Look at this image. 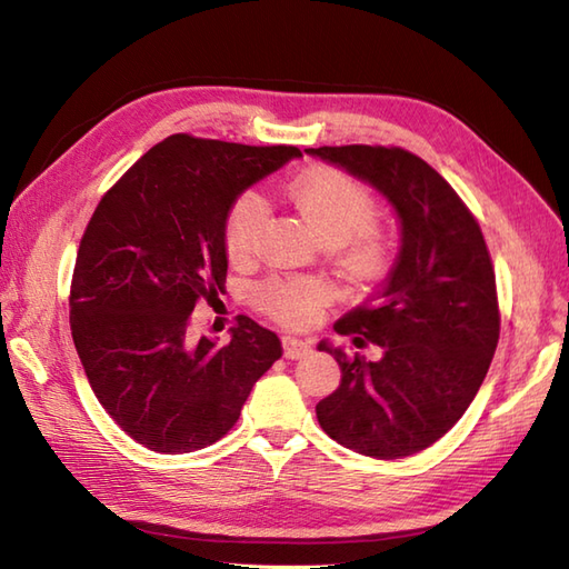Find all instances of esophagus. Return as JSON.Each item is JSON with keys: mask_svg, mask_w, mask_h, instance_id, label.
<instances>
[{"mask_svg": "<svg viewBox=\"0 0 569 569\" xmlns=\"http://www.w3.org/2000/svg\"><path fill=\"white\" fill-rule=\"evenodd\" d=\"M310 355V345L298 340V337H283V357L286 359H303Z\"/></svg>", "mask_w": 569, "mask_h": 569, "instance_id": "34e87169", "label": "esophagus"}]
</instances>
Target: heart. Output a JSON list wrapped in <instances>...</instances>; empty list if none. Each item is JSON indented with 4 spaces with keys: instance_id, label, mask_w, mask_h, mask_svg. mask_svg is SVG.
I'll return each mask as SVG.
<instances>
[{
    "instance_id": "obj_1",
    "label": "heart",
    "mask_w": 569,
    "mask_h": 569,
    "mask_svg": "<svg viewBox=\"0 0 569 569\" xmlns=\"http://www.w3.org/2000/svg\"><path fill=\"white\" fill-rule=\"evenodd\" d=\"M288 200L296 208L310 232L322 244H345L357 237L352 249L347 251L345 263L357 273H369L381 261V241L369 232L377 217L367 186L342 171H310L298 176L288 186ZM261 202L253 196H244L234 202L227 217L224 244L232 261H247L257 244L261 224ZM259 303L273 318L288 325H308L330 300V288L320 278H271L257 288Z\"/></svg>"
}]
</instances>
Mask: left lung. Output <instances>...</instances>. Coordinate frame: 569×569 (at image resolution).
I'll return each instance as SVG.
<instances>
[{
  "mask_svg": "<svg viewBox=\"0 0 569 569\" xmlns=\"http://www.w3.org/2000/svg\"><path fill=\"white\" fill-rule=\"evenodd\" d=\"M306 153L377 188L401 222L391 273L335 322V332L357 347H381V357L318 345L342 369L337 391L316 406L318 422L359 455H416L465 416L497 352V276L485 234L452 186L416 153L361 143Z\"/></svg>",
  "mask_w": 569,
  "mask_h": 569,
  "instance_id": "1",
  "label": "left lung"
}]
</instances>
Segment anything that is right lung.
Instances as JSON below:
<instances>
[{
  "label": "right lung",
  "mask_w": 569,
  "mask_h": 569,
  "mask_svg": "<svg viewBox=\"0 0 569 569\" xmlns=\"http://www.w3.org/2000/svg\"><path fill=\"white\" fill-rule=\"evenodd\" d=\"M296 147H244L173 134L104 192L80 239L70 330L94 396L131 440L161 455L202 450L283 355L276 332L239 316L220 347L190 335L198 300L227 278L237 198L298 159Z\"/></svg>",
  "instance_id": "add662e5"
}]
</instances>
